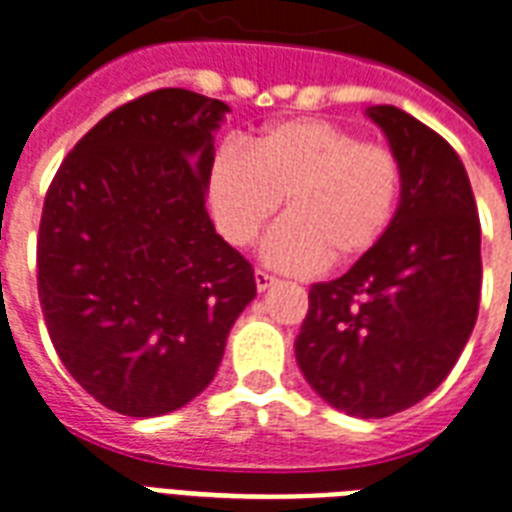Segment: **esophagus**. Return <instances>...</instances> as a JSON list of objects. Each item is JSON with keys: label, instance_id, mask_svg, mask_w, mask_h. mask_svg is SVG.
<instances>
[{"label": "esophagus", "instance_id": "34e87169", "mask_svg": "<svg viewBox=\"0 0 512 512\" xmlns=\"http://www.w3.org/2000/svg\"><path fill=\"white\" fill-rule=\"evenodd\" d=\"M273 282H276V276H271V273L263 271V268H257V271H255V284H257V290L265 292V290H268V287H271Z\"/></svg>", "mask_w": 512, "mask_h": 512}]
</instances>
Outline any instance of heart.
Listing matches in <instances>:
<instances>
[{"label":"heart","mask_w":512,"mask_h":512,"mask_svg":"<svg viewBox=\"0 0 512 512\" xmlns=\"http://www.w3.org/2000/svg\"><path fill=\"white\" fill-rule=\"evenodd\" d=\"M212 206L222 236L249 247L287 198V220L265 239V257L284 271L357 260L384 239L403 195L395 147L362 142L351 128L295 117L222 147L212 163Z\"/></svg>","instance_id":"1"}]
</instances>
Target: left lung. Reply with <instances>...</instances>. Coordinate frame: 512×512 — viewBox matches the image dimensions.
<instances>
[{"instance_id": "1", "label": "left lung", "mask_w": 512, "mask_h": 512, "mask_svg": "<svg viewBox=\"0 0 512 512\" xmlns=\"http://www.w3.org/2000/svg\"><path fill=\"white\" fill-rule=\"evenodd\" d=\"M403 161L384 239L333 282L311 284L295 341L322 400L362 419L411 408L459 360L481 300V220L451 144L397 107H370Z\"/></svg>"}]
</instances>
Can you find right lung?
I'll list each match as a JSON object with an SVG mask.
<instances>
[{
    "label": "right lung",
    "mask_w": 512,
    "mask_h": 512,
    "mask_svg": "<svg viewBox=\"0 0 512 512\" xmlns=\"http://www.w3.org/2000/svg\"><path fill=\"white\" fill-rule=\"evenodd\" d=\"M228 104L158 88L112 109L50 182L37 290L50 341L85 392L123 416L201 395L255 268L214 230L206 185Z\"/></svg>",
    "instance_id": "obj_1"
}]
</instances>
